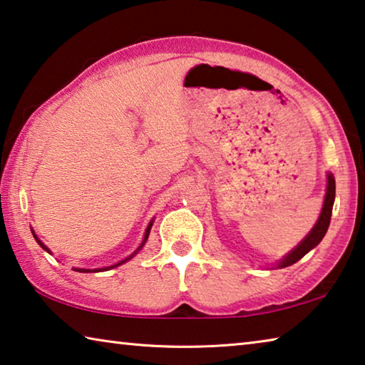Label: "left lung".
Wrapping results in <instances>:
<instances>
[{"instance_id": "left-lung-1", "label": "left lung", "mask_w": 365, "mask_h": 365, "mask_svg": "<svg viewBox=\"0 0 365 365\" xmlns=\"http://www.w3.org/2000/svg\"><path fill=\"white\" fill-rule=\"evenodd\" d=\"M333 202H335V177L329 174L327 175V193H325L324 206H322V211H320L316 225L312 227V230L306 235L304 240H302L294 250L289 251L288 255L283 257L279 264H277V267L283 269L294 262H298L301 257H304L309 251L316 248V246L322 242V238L325 237V233L329 230V225H330Z\"/></svg>"}]
</instances>
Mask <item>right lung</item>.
I'll return each mask as SVG.
<instances>
[{
    "mask_svg": "<svg viewBox=\"0 0 365 365\" xmlns=\"http://www.w3.org/2000/svg\"><path fill=\"white\" fill-rule=\"evenodd\" d=\"M153 222L154 220H151L150 222V224H148V227H146V232H145V238H143V242H141V245L138 246V250L137 251H135L133 252V255H130V256H128L127 259H123V261H120V262H117V264H114V265H109V267H101V269H78V267H73V270H77V272H85V274H86V272H104V270H109V269H114V267H117V265H122L123 262H127V261H130V259L135 256V255H137V252L141 250V248H143V246H145V243H146V240H148V237H150V230H151V227H153ZM32 233H34V230H32ZM34 238L36 240V243H38L40 246H41V248L43 250H45V251H48L49 252V248H48V246L46 245H43L41 242H40V240H38V237H36V235L34 233Z\"/></svg>",
    "mask_w": 365,
    "mask_h": 365,
    "instance_id": "obj_1",
    "label": "right lung"
}]
</instances>
